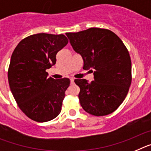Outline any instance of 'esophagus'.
<instances>
[{
    "label": "esophagus",
    "instance_id": "34e87169",
    "mask_svg": "<svg viewBox=\"0 0 151 151\" xmlns=\"http://www.w3.org/2000/svg\"><path fill=\"white\" fill-rule=\"evenodd\" d=\"M74 78H70V83H74Z\"/></svg>",
    "mask_w": 151,
    "mask_h": 151
}]
</instances>
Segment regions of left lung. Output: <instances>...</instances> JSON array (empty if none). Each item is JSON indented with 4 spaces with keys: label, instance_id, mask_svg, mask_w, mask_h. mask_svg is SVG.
Masks as SVG:
<instances>
[{
    "label": "left lung",
    "instance_id": "1",
    "mask_svg": "<svg viewBox=\"0 0 151 151\" xmlns=\"http://www.w3.org/2000/svg\"><path fill=\"white\" fill-rule=\"evenodd\" d=\"M74 50L83 60V69H94V81L75 79L81 106L96 116L111 114L126 97L132 83L130 55L121 39L106 29L67 32Z\"/></svg>",
    "mask_w": 151,
    "mask_h": 151
}]
</instances>
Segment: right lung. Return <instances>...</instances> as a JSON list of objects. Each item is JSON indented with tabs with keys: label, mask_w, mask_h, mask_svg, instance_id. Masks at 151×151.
I'll return each instance as SVG.
<instances>
[{
	"label": "right lung",
	"mask_w": 151,
	"mask_h": 151,
	"mask_svg": "<svg viewBox=\"0 0 151 151\" xmlns=\"http://www.w3.org/2000/svg\"><path fill=\"white\" fill-rule=\"evenodd\" d=\"M68 43L65 35L38 33L21 40L12 54L8 68L10 88L22 112L38 122L52 120L61 111L68 78H48L47 69Z\"/></svg>",
	"instance_id": "obj_1"
}]
</instances>
